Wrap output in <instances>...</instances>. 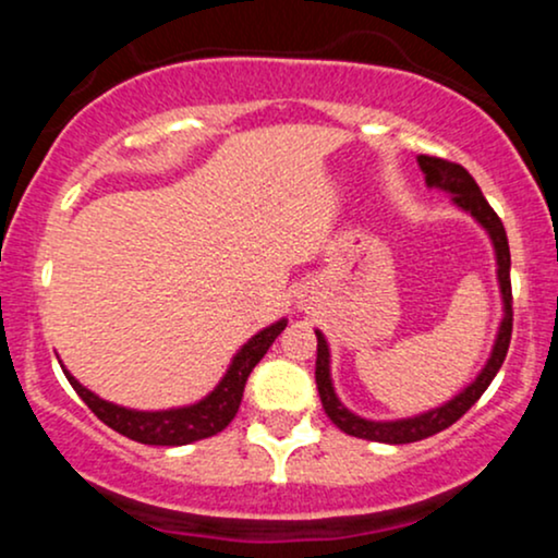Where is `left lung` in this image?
Returning <instances> with one entry per match:
<instances>
[{
	"label": "left lung",
	"mask_w": 558,
	"mask_h": 558,
	"mask_svg": "<svg viewBox=\"0 0 558 558\" xmlns=\"http://www.w3.org/2000/svg\"><path fill=\"white\" fill-rule=\"evenodd\" d=\"M417 165L422 175H425L427 189H438L451 196L453 207L462 209L464 215H470L472 220L488 233L493 254H496V280H498V291H501L504 317L501 323H498V332H496V341H493L488 362L483 364V369L475 375V380L466 383L457 396H451L448 401L438 403V407L427 409V412L412 414V417H399V420H367L362 417V414L351 412V409L338 399L336 386H332V375H330L328 338L323 336V330H315L317 336L315 380H317L319 401H323L325 414H328L332 425L341 427L345 435L375 440V444H390V446L414 444V440L430 438V435L451 427L453 422L462 417L466 409H470L472 403L485 393V388L490 386L493 377H496L498 369H501L506 351H509V341H511V280H509L511 254H509V241H506L504 222L498 220V215L493 213L490 204L485 202L483 191H480L475 178H472L462 165L446 162V159L427 157V155H420Z\"/></svg>",
	"instance_id": "8db88e82"
}]
</instances>
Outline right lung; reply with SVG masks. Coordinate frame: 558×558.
<instances>
[{
	"label": "right lung",
	"instance_id": "add662e5",
	"mask_svg": "<svg viewBox=\"0 0 558 558\" xmlns=\"http://www.w3.org/2000/svg\"><path fill=\"white\" fill-rule=\"evenodd\" d=\"M288 319L280 317L272 325L254 332L246 343L230 360L226 375L220 377V383L209 390L204 399L194 403H185V407H172V409H155V412H144V409H128L120 403H112L101 396H96L94 390L81 386L73 375L68 373L65 364H62V373H65L68 383L73 386L75 393L81 396L83 403L105 422L107 427H112L114 433L125 435V438L136 440V444L146 446H189L194 440L213 438L220 430H226L230 420L239 412L243 388H246L248 375L257 367L262 356L267 354L275 338L286 330Z\"/></svg>",
	"mask_w": 558,
	"mask_h": 558
}]
</instances>
